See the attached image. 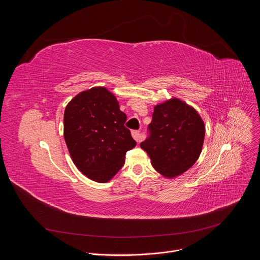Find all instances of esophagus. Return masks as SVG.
Instances as JSON below:
<instances>
[{"label":"esophagus","mask_w":260,"mask_h":260,"mask_svg":"<svg viewBox=\"0 0 260 260\" xmlns=\"http://www.w3.org/2000/svg\"><path fill=\"white\" fill-rule=\"evenodd\" d=\"M132 136L133 138L137 141V142H140L141 141V134L139 131H133L132 132Z\"/></svg>","instance_id":"34e87169"}]
</instances>
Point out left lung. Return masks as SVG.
I'll return each mask as SVG.
<instances>
[{"label": "left lung", "mask_w": 260, "mask_h": 260, "mask_svg": "<svg viewBox=\"0 0 260 260\" xmlns=\"http://www.w3.org/2000/svg\"><path fill=\"white\" fill-rule=\"evenodd\" d=\"M150 136L141 148L153 168L173 179L189 170L200 157L205 139V123L197 110L172 98L154 107Z\"/></svg>", "instance_id": "left-lung-1"}]
</instances>
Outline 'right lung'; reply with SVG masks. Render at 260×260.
Listing matches in <instances>:
<instances>
[{
    "label": "right lung",
    "mask_w": 260,
    "mask_h": 260,
    "mask_svg": "<svg viewBox=\"0 0 260 260\" xmlns=\"http://www.w3.org/2000/svg\"><path fill=\"white\" fill-rule=\"evenodd\" d=\"M116 96L96 86L74 96L64 109L63 137L71 158L87 178L106 183L122 168L137 145L124 126Z\"/></svg>",
    "instance_id": "right-lung-1"
}]
</instances>
